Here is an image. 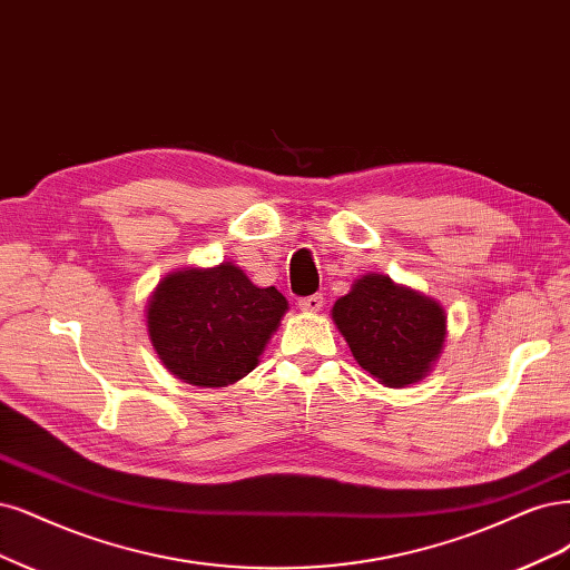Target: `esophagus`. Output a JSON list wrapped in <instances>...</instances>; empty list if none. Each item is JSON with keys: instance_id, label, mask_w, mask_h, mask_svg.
Masks as SVG:
<instances>
[{"instance_id": "obj_1", "label": "esophagus", "mask_w": 570, "mask_h": 570, "mask_svg": "<svg viewBox=\"0 0 570 570\" xmlns=\"http://www.w3.org/2000/svg\"><path fill=\"white\" fill-rule=\"evenodd\" d=\"M323 304H325L323 294H308V297L299 299V308L306 313H318L323 308Z\"/></svg>"}]
</instances>
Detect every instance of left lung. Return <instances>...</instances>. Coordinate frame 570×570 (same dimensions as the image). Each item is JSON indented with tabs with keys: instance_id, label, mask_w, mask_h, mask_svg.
Here are the masks:
<instances>
[{
	"instance_id": "8db88e82",
	"label": "left lung",
	"mask_w": 570,
	"mask_h": 570,
	"mask_svg": "<svg viewBox=\"0 0 570 570\" xmlns=\"http://www.w3.org/2000/svg\"><path fill=\"white\" fill-rule=\"evenodd\" d=\"M353 358L386 386L426 377L445 342V311L424 294L370 273L332 306Z\"/></svg>"
}]
</instances>
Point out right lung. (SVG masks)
Listing matches in <instances>:
<instances>
[{"mask_svg":"<svg viewBox=\"0 0 570 570\" xmlns=\"http://www.w3.org/2000/svg\"><path fill=\"white\" fill-rule=\"evenodd\" d=\"M287 299L226 262L174 271L148 299L146 323L163 365L193 386H228L259 363Z\"/></svg>","mask_w":570,"mask_h":570,"instance_id":"right-lung-1","label":"right lung"}]
</instances>
